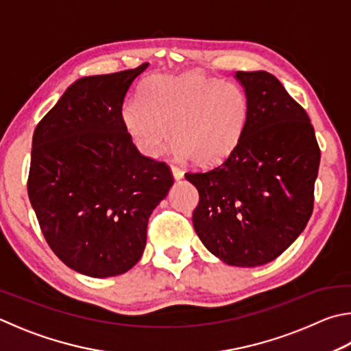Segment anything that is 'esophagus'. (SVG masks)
<instances>
[{"label": "esophagus", "mask_w": 351, "mask_h": 351, "mask_svg": "<svg viewBox=\"0 0 351 351\" xmlns=\"http://www.w3.org/2000/svg\"><path fill=\"white\" fill-rule=\"evenodd\" d=\"M170 169H171V173H173L175 180H181V178L184 176V171L180 167H176V165H170Z\"/></svg>", "instance_id": "1"}]
</instances>
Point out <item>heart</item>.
Listing matches in <instances>:
<instances>
[{"label": "heart", "instance_id": "1", "mask_svg": "<svg viewBox=\"0 0 351 351\" xmlns=\"http://www.w3.org/2000/svg\"><path fill=\"white\" fill-rule=\"evenodd\" d=\"M250 104L233 82L204 73L154 76L141 99L127 101L123 123L136 147L156 156L169 138L178 155L196 165L222 161L244 135Z\"/></svg>", "mask_w": 351, "mask_h": 351}]
</instances>
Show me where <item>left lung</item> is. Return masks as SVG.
<instances>
[{"instance_id":"left-lung-1","label":"left lung","mask_w":351,"mask_h":351,"mask_svg":"<svg viewBox=\"0 0 351 351\" xmlns=\"http://www.w3.org/2000/svg\"><path fill=\"white\" fill-rule=\"evenodd\" d=\"M250 104L239 144L219 165L187 171L199 192L197 237L215 256L237 267L276 259L313 212L321 150L301 106L275 76L237 72Z\"/></svg>"}]
</instances>
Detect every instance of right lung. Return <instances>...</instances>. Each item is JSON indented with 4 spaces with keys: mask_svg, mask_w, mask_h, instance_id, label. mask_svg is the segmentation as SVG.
Segmentation results:
<instances>
[{
    "mask_svg": "<svg viewBox=\"0 0 351 351\" xmlns=\"http://www.w3.org/2000/svg\"><path fill=\"white\" fill-rule=\"evenodd\" d=\"M147 67L78 80L34 132L30 204L49 247L82 275L130 270L173 184L169 165L139 154L123 123L125 95Z\"/></svg>",
    "mask_w": 351,
    "mask_h": 351,
    "instance_id": "1",
    "label": "right lung"
}]
</instances>
